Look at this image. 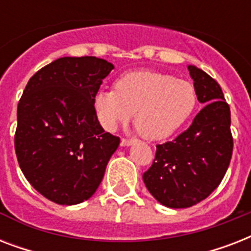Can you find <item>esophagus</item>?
Here are the masks:
<instances>
[{"instance_id": "1", "label": "esophagus", "mask_w": 251, "mask_h": 251, "mask_svg": "<svg viewBox=\"0 0 251 251\" xmlns=\"http://www.w3.org/2000/svg\"><path fill=\"white\" fill-rule=\"evenodd\" d=\"M135 141V139H129V138H122V141H121V145L122 146H130L133 142Z\"/></svg>"}]
</instances>
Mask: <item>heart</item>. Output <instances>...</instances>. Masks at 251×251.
Returning a JSON list of instances; mask_svg holds the SVG:
<instances>
[{"label":"heart","mask_w":251,"mask_h":251,"mask_svg":"<svg viewBox=\"0 0 251 251\" xmlns=\"http://www.w3.org/2000/svg\"><path fill=\"white\" fill-rule=\"evenodd\" d=\"M197 106L193 83L152 70H138L120 76L114 88L100 90L94 96V110L106 130L135 116V126L143 137L164 139L190 118Z\"/></svg>","instance_id":"heart-1"}]
</instances>
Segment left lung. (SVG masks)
<instances>
[{"instance_id": "1", "label": "left lung", "mask_w": 251, "mask_h": 251, "mask_svg": "<svg viewBox=\"0 0 251 251\" xmlns=\"http://www.w3.org/2000/svg\"><path fill=\"white\" fill-rule=\"evenodd\" d=\"M203 106L189 129L156 146L152 165L143 173L146 187L157 202L186 208L202 202L220 185L233 151L230 109L222 87L207 73L189 66Z\"/></svg>"}]
</instances>
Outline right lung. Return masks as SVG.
<instances>
[{
	"instance_id": "right-lung-1",
	"label": "right lung",
	"mask_w": 251,
	"mask_h": 251,
	"mask_svg": "<svg viewBox=\"0 0 251 251\" xmlns=\"http://www.w3.org/2000/svg\"><path fill=\"white\" fill-rule=\"evenodd\" d=\"M113 68L94 56L62 57L31 76L18 102L19 167L33 189L57 204L91 198L120 145L94 110V96Z\"/></svg>"
}]
</instances>
